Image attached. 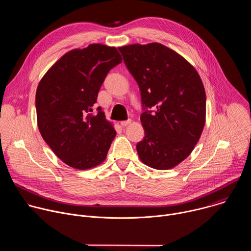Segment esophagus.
I'll list each match as a JSON object with an SVG mask.
<instances>
[{"instance_id":"esophagus-1","label":"esophagus","mask_w":251,"mask_h":251,"mask_svg":"<svg viewBox=\"0 0 251 251\" xmlns=\"http://www.w3.org/2000/svg\"><path fill=\"white\" fill-rule=\"evenodd\" d=\"M131 122H132V120H131V119L126 120V121H121V122H120V125H121V126H123V127H125V126H127V125L131 124Z\"/></svg>"}]
</instances>
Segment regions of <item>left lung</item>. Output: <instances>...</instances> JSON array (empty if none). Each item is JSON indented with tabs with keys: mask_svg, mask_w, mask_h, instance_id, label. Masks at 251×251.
Segmentation results:
<instances>
[{
	"mask_svg": "<svg viewBox=\"0 0 251 251\" xmlns=\"http://www.w3.org/2000/svg\"><path fill=\"white\" fill-rule=\"evenodd\" d=\"M137 81L142 103L155 113H142L145 137L137 144L140 160L170 170L193 152L205 123V91L196 68L181 54L159 44L118 48Z\"/></svg>",
	"mask_w": 251,
	"mask_h": 251,
	"instance_id": "1",
	"label": "left lung"
}]
</instances>
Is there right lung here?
Instances as JSON below:
<instances>
[{"instance_id": "right-lung-1", "label": "right lung", "mask_w": 251, "mask_h": 251, "mask_svg": "<svg viewBox=\"0 0 251 251\" xmlns=\"http://www.w3.org/2000/svg\"><path fill=\"white\" fill-rule=\"evenodd\" d=\"M122 61L115 47L91 44L64 53L47 71L35 93L38 127L67 166L88 170L102 164L116 136L98 108L91 115L108 71Z\"/></svg>"}]
</instances>
